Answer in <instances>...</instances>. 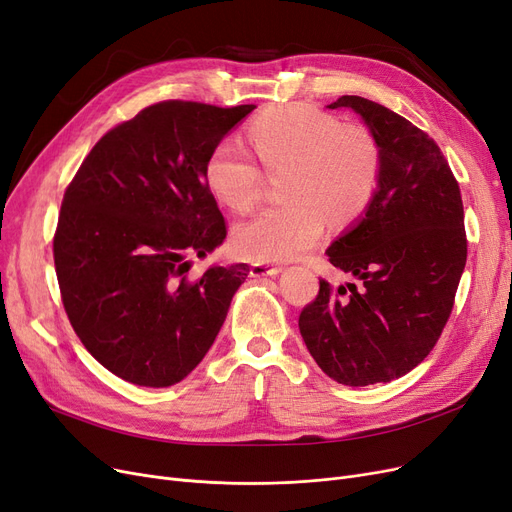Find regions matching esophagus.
<instances>
[{
	"mask_svg": "<svg viewBox=\"0 0 512 512\" xmlns=\"http://www.w3.org/2000/svg\"><path fill=\"white\" fill-rule=\"evenodd\" d=\"M282 268L280 266H268V263H253L251 266V276L253 278H261V276H276L280 274Z\"/></svg>",
	"mask_w": 512,
	"mask_h": 512,
	"instance_id": "1",
	"label": "esophagus"
}]
</instances>
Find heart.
I'll use <instances>...</instances> for the list:
<instances>
[{
	"instance_id": "1",
	"label": "heart",
	"mask_w": 512,
	"mask_h": 512,
	"mask_svg": "<svg viewBox=\"0 0 512 512\" xmlns=\"http://www.w3.org/2000/svg\"><path fill=\"white\" fill-rule=\"evenodd\" d=\"M249 139L261 164L280 175L287 200L236 225L232 242L251 261H285L304 255L333 223H350L369 206L382 177V154L361 128H344L333 116L308 105L263 113ZM211 194L236 213L257 204L263 175L238 139L217 141L204 162Z\"/></svg>"
}]
</instances>
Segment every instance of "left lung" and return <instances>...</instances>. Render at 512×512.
<instances>
[{"label": "left lung", "instance_id": "1", "mask_svg": "<svg viewBox=\"0 0 512 512\" xmlns=\"http://www.w3.org/2000/svg\"><path fill=\"white\" fill-rule=\"evenodd\" d=\"M365 120L382 177L365 215L329 249L356 285L320 280L299 331L318 367L344 386L390 382L418 367L447 325L466 266L460 185L439 145L399 113L339 97Z\"/></svg>", "mask_w": 512, "mask_h": 512}]
</instances>
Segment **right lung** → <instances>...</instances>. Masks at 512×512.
Returning a JSON list of instances; mask_svg holds the SVG:
<instances>
[{
  "mask_svg": "<svg viewBox=\"0 0 512 512\" xmlns=\"http://www.w3.org/2000/svg\"><path fill=\"white\" fill-rule=\"evenodd\" d=\"M253 109L149 105L105 132L65 189L52 244L63 306L84 348L130 384L192 373L249 276L246 263L187 272L227 234L204 162Z\"/></svg>",
  "mask_w": 512,
  "mask_h": 512,
  "instance_id": "add662e5",
  "label": "right lung"
}]
</instances>
